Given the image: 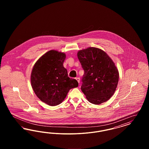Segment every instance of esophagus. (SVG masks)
Segmentation results:
<instances>
[{
	"label": "esophagus",
	"instance_id": "obj_1",
	"mask_svg": "<svg viewBox=\"0 0 149 149\" xmlns=\"http://www.w3.org/2000/svg\"><path fill=\"white\" fill-rule=\"evenodd\" d=\"M76 80L78 81V83H80V78H76Z\"/></svg>",
	"mask_w": 149,
	"mask_h": 149
}]
</instances>
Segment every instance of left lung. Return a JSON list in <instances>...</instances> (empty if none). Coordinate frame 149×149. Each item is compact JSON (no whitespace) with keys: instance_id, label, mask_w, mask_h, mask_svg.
<instances>
[{"instance_id":"1","label":"left lung","mask_w":149,"mask_h":149,"mask_svg":"<svg viewBox=\"0 0 149 149\" xmlns=\"http://www.w3.org/2000/svg\"><path fill=\"white\" fill-rule=\"evenodd\" d=\"M77 55L84 70L81 89L86 98L94 104L106 102L113 95L119 79L113 60L106 52L93 47L79 51Z\"/></svg>"}]
</instances>
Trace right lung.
Returning a JSON list of instances; mask_svg holds the SVG:
<instances>
[{
    "label": "right lung",
    "mask_w": 149,
    "mask_h": 149,
    "mask_svg": "<svg viewBox=\"0 0 149 149\" xmlns=\"http://www.w3.org/2000/svg\"><path fill=\"white\" fill-rule=\"evenodd\" d=\"M66 55L56 50H50L36 63L31 75L32 89L43 102L55 106L63 102L68 93L78 87L77 80L68 77L63 66Z\"/></svg>",
    "instance_id": "1"
}]
</instances>
